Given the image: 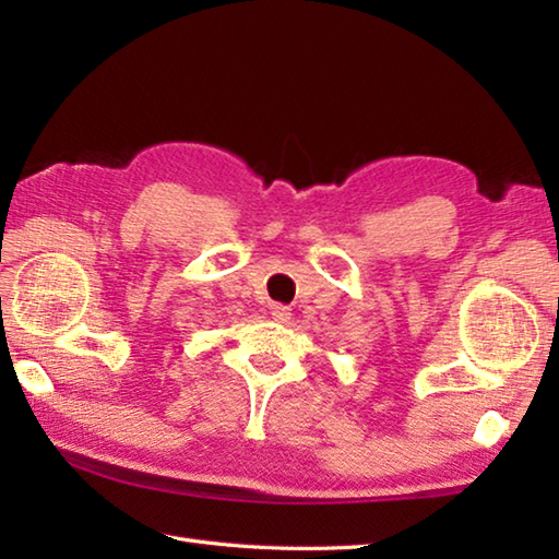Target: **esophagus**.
Wrapping results in <instances>:
<instances>
[{
    "label": "esophagus",
    "mask_w": 559,
    "mask_h": 559,
    "mask_svg": "<svg viewBox=\"0 0 559 559\" xmlns=\"http://www.w3.org/2000/svg\"><path fill=\"white\" fill-rule=\"evenodd\" d=\"M290 314H293V312L288 310V307H283V305H273V307H271V317L276 319L278 324L290 322Z\"/></svg>",
    "instance_id": "1"
}]
</instances>
